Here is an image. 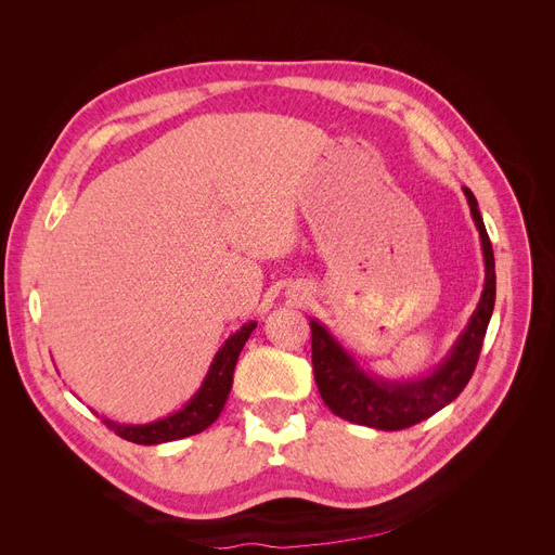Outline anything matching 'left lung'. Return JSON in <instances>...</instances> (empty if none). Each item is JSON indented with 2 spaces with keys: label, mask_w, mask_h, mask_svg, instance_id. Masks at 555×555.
I'll return each instance as SVG.
<instances>
[{
  "label": "left lung",
  "mask_w": 555,
  "mask_h": 555,
  "mask_svg": "<svg viewBox=\"0 0 555 555\" xmlns=\"http://www.w3.org/2000/svg\"><path fill=\"white\" fill-rule=\"evenodd\" d=\"M463 193L468 197L473 220L479 229L486 262L483 293L468 326L434 373L416 377V380L393 383L360 369L356 358L344 351L341 344L322 324L310 319L314 383L335 416L373 429L396 431L434 416L468 385L494 308V256L477 207V197L470 189H463Z\"/></svg>",
  "instance_id": "1"
}]
</instances>
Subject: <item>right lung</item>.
Here are the masks:
<instances>
[{
    "label": "right lung",
    "instance_id": "obj_1",
    "mask_svg": "<svg viewBox=\"0 0 555 555\" xmlns=\"http://www.w3.org/2000/svg\"><path fill=\"white\" fill-rule=\"evenodd\" d=\"M254 328H256V322H249L222 344V348L211 362L207 377H204L202 387L178 414L166 416L155 423H145V425H121V423H114L107 418H103V423L114 434H119L121 439L137 443V446L168 443V441L186 439V436L204 431L222 412V406L231 391L233 369H236L238 356Z\"/></svg>",
    "mask_w": 555,
    "mask_h": 555
}]
</instances>
